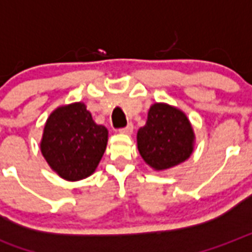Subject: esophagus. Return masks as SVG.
<instances>
[{
  "label": "esophagus",
  "instance_id": "34e87169",
  "mask_svg": "<svg viewBox=\"0 0 252 252\" xmlns=\"http://www.w3.org/2000/svg\"><path fill=\"white\" fill-rule=\"evenodd\" d=\"M132 132H133V126H132V123H129L126 128H121L120 133H124V135H131Z\"/></svg>",
  "mask_w": 252,
  "mask_h": 252
}]
</instances>
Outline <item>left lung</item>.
<instances>
[{
    "instance_id": "8db88e82",
    "label": "left lung",
    "mask_w": 252,
    "mask_h": 252,
    "mask_svg": "<svg viewBox=\"0 0 252 252\" xmlns=\"http://www.w3.org/2000/svg\"><path fill=\"white\" fill-rule=\"evenodd\" d=\"M195 132L182 109L155 102L145 126L137 131V150L155 171H165L183 163L192 155Z\"/></svg>"
}]
</instances>
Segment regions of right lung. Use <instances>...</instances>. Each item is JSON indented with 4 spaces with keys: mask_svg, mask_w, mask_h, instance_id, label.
Listing matches in <instances>:
<instances>
[{
    "mask_svg": "<svg viewBox=\"0 0 252 252\" xmlns=\"http://www.w3.org/2000/svg\"><path fill=\"white\" fill-rule=\"evenodd\" d=\"M108 143V129L96 124L84 102L61 105L46 119L41 154L60 178L77 182L91 176Z\"/></svg>",
    "mask_w": 252,
    "mask_h": 252,
    "instance_id": "add662e5",
    "label": "right lung"
}]
</instances>
